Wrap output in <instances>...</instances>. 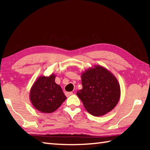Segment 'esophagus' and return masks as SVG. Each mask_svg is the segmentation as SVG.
Listing matches in <instances>:
<instances>
[{"mask_svg":"<svg viewBox=\"0 0 150 150\" xmlns=\"http://www.w3.org/2000/svg\"><path fill=\"white\" fill-rule=\"evenodd\" d=\"M73 94V93H72V92H66L65 93V95L67 96H69L71 95H72Z\"/></svg>","mask_w":150,"mask_h":150,"instance_id":"esophagus-1","label":"esophagus"}]
</instances>
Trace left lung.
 Returning a JSON list of instances; mask_svg holds the SVG:
<instances>
[{"instance_id": "obj_1", "label": "left lung", "mask_w": 150, "mask_h": 150, "mask_svg": "<svg viewBox=\"0 0 150 150\" xmlns=\"http://www.w3.org/2000/svg\"><path fill=\"white\" fill-rule=\"evenodd\" d=\"M83 88L77 95L88 113L100 116L110 112L120 97L117 79L103 66L95 65L81 74Z\"/></svg>"}]
</instances>
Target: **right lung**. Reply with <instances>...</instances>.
<instances>
[{"label":"right lung","mask_w":150,"mask_h":150,"mask_svg":"<svg viewBox=\"0 0 150 150\" xmlns=\"http://www.w3.org/2000/svg\"><path fill=\"white\" fill-rule=\"evenodd\" d=\"M55 75L40 76L30 92V99L34 107L43 113H52L62 105L66 97L62 87L55 82Z\"/></svg>","instance_id":"obj_1"}]
</instances>
